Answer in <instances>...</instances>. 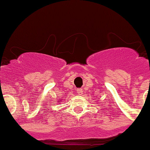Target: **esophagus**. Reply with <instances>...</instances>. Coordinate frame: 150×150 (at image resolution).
Returning <instances> with one entry per match:
<instances>
[{
	"instance_id": "1",
	"label": "esophagus",
	"mask_w": 150,
	"mask_h": 150,
	"mask_svg": "<svg viewBox=\"0 0 150 150\" xmlns=\"http://www.w3.org/2000/svg\"><path fill=\"white\" fill-rule=\"evenodd\" d=\"M76 93L78 95H82L83 94V89H76Z\"/></svg>"
}]
</instances>
